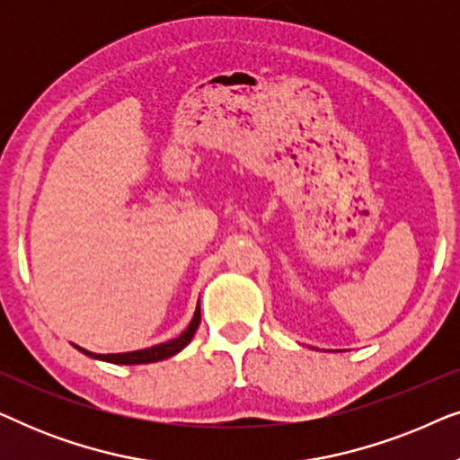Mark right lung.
I'll return each instance as SVG.
<instances>
[{
    "label": "right lung",
    "instance_id": "1",
    "mask_svg": "<svg viewBox=\"0 0 460 460\" xmlns=\"http://www.w3.org/2000/svg\"><path fill=\"white\" fill-rule=\"evenodd\" d=\"M199 324H200V305L197 304V310H194L190 324L186 326V331L181 332V335L172 339V341L153 345V348H146V349L125 351V354H93V351L79 348V345H75V343H73V348H77L81 354L90 356V358H93V360H102V362H111V364H150V362H159V360H165V358L180 354V351L192 341Z\"/></svg>",
    "mask_w": 460,
    "mask_h": 460
}]
</instances>
